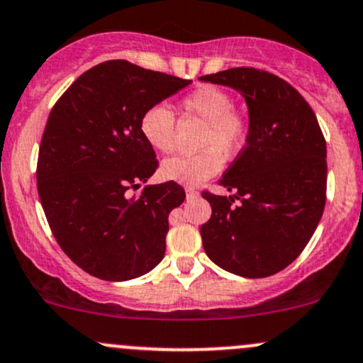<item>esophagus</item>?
Wrapping results in <instances>:
<instances>
[{"instance_id":"1","label":"esophagus","mask_w":363,"mask_h":363,"mask_svg":"<svg viewBox=\"0 0 363 363\" xmlns=\"http://www.w3.org/2000/svg\"><path fill=\"white\" fill-rule=\"evenodd\" d=\"M186 196H188V200H191V198H198V191L194 188H186Z\"/></svg>"}]
</instances>
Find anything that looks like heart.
Masks as SVG:
<instances>
[{
	"label": "heart",
	"instance_id": "obj_1",
	"mask_svg": "<svg viewBox=\"0 0 363 363\" xmlns=\"http://www.w3.org/2000/svg\"><path fill=\"white\" fill-rule=\"evenodd\" d=\"M233 96L220 87L200 86L181 101L186 115L205 122L198 155H179L162 163L160 174L167 181L182 186H198L208 181L222 169V160L242 148L248 134V118L234 110ZM143 138L151 148L169 153L175 145V117L165 105H153L143 113L139 122Z\"/></svg>",
	"mask_w": 363,
	"mask_h": 363
}]
</instances>
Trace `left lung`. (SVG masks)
Wrapping results in <instances>:
<instances>
[{
    "label": "left lung",
    "instance_id": "left-lung-1",
    "mask_svg": "<svg viewBox=\"0 0 363 363\" xmlns=\"http://www.w3.org/2000/svg\"><path fill=\"white\" fill-rule=\"evenodd\" d=\"M200 81L236 89L250 117L246 146L218 181L234 194L203 193L212 205L203 248L227 272L269 277L296 260L324 212L325 139L308 103L277 75L238 67Z\"/></svg>",
    "mask_w": 363,
    "mask_h": 363
}]
</instances>
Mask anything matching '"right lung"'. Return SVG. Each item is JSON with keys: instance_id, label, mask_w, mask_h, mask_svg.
I'll use <instances>...</instances> for the list:
<instances>
[{"instance_id": "add662e5", "label": "right lung", "mask_w": 363, "mask_h": 363, "mask_svg": "<svg viewBox=\"0 0 363 363\" xmlns=\"http://www.w3.org/2000/svg\"><path fill=\"white\" fill-rule=\"evenodd\" d=\"M189 84L108 60L84 72L51 110L39 146V200L55 240L91 276L129 281L162 262L169 213L184 189L169 181L139 196L127 191L158 167L139 129L143 113Z\"/></svg>"}]
</instances>
